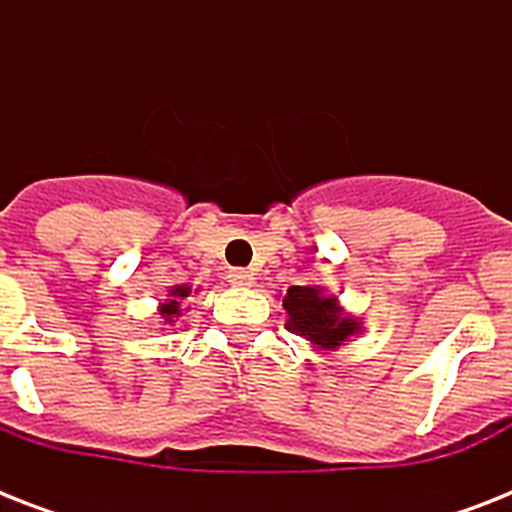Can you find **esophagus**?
Masks as SVG:
<instances>
[{"label":"esophagus","instance_id":"34e87169","mask_svg":"<svg viewBox=\"0 0 512 512\" xmlns=\"http://www.w3.org/2000/svg\"><path fill=\"white\" fill-rule=\"evenodd\" d=\"M228 281H231L233 287H252L255 284V273L244 271V268H233V271H228Z\"/></svg>","mask_w":512,"mask_h":512}]
</instances>
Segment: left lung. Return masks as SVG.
I'll return each mask as SVG.
<instances>
[{
  "label": "left lung",
  "mask_w": 512,
  "mask_h": 512,
  "mask_svg": "<svg viewBox=\"0 0 512 512\" xmlns=\"http://www.w3.org/2000/svg\"><path fill=\"white\" fill-rule=\"evenodd\" d=\"M281 305L287 311L289 332L303 337L305 342H311L313 348L324 353L348 345L350 337L364 332V321L345 311L337 295H327V289L316 284L289 287Z\"/></svg>",
  "instance_id": "1"
}]
</instances>
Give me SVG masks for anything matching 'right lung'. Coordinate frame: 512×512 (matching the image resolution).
<instances>
[{"instance_id":"obj_1","label":"right lung","mask_w":512,"mask_h":512,"mask_svg":"<svg viewBox=\"0 0 512 512\" xmlns=\"http://www.w3.org/2000/svg\"><path fill=\"white\" fill-rule=\"evenodd\" d=\"M196 292H199V289H196ZM196 292H193V295H196ZM185 297H191V287H188V284H175V287L167 292V300L159 303V316H162L164 324H175L177 316H183V311H188V308H183Z\"/></svg>"}]
</instances>
